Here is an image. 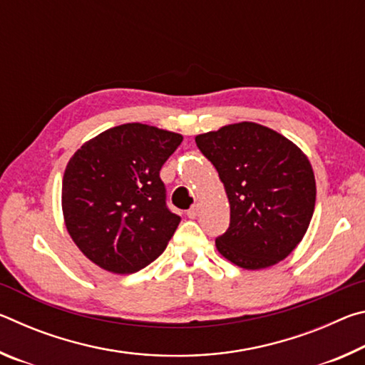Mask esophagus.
Returning <instances> with one entry per match:
<instances>
[{
  "instance_id": "obj_1",
  "label": "esophagus",
  "mask_w": 365,
  "mask_h": 365,
  "mask_svg": "<svg viewBox=\"0 0 365 365\" xmlns=\"http://www.w3.org/2000/svg\"><path fill=\"white\" fill-rule=\"evenodd\" d=\"M197 211H200V206H197V205H193V206H191V207L188 209V211H187V215H188L190 219H196Z\"/></svg>"
}]
</instances>
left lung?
<instances>
[{
	"instance_id": "8db88e82",
	"label": "left lung",
	"mask_w": 365,
	"mask_h": 365,
	"mask_svg": "<svg viewBox=\"0 0 365 365\" xmlns=\"http://www.w3.org/2000/svg\"><path fill=\"white\" fill-rule=\"evenodd\" d=\"M224 183L230 224L215 238L243 269L285 259L304 237L316 206V178L298 146L272 128L240 122L195 138Z\"/></svg>"
}]
</instances>
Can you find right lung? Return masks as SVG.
<instances>
[{
  "label": "right lung",
  "mask_w": 365,
  "mask_h": 365,
  "mask_svg": "<svg viewBox=\"0 0 365 365\" xmlns=\"http://www.w3.org/2000/svg\"><path fill=\"white\" fill-rule=\"evenodd\" d=\"M182 140L145 123H123L71 158L63 180L64 220L91 262L133 274L163 255L180 215L168 207L159 170Z\"/></svg>",
  "instance_id": "right-lung-1"
}]
</instances>
